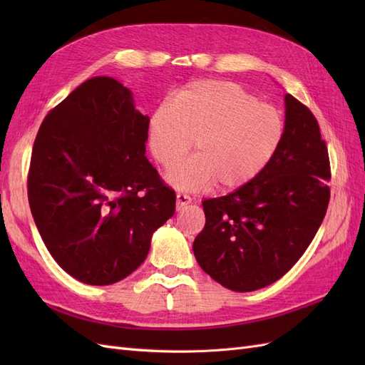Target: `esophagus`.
Listing matches in <instances>:
<instances>
[{"instance_id": "1", "label": "esophagus", "mask_w": 365, "mask_h": 365, "mask_svg": "<svg viewBox=\"0 0 365 365\" xmlns=\"http://www.w3.org/2000/svg\"><path fill=\"white\" fill-rule=\"evenodd\" d=\"M190 202H192L190 196H187L184 193L176 195V210H182L184 207H187Z\"/></svg>"}]
</instances>
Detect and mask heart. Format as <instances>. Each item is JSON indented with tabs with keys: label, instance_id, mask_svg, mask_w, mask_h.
I'll use <instances>...</instances> for the list:
<instances>
[{
	"label": "heart",
	"instance_id": "1",
	"mask_svg": "<svg viewBox=\"0 0 365 365\" xmlns=\"http://www.w3.org/2000/svg\"><path fill=\"white\" fill-rule=\"evenodd\" d=\"M283 135L277 109L257 102L230 81H196L161 102L149 118L148 141L160 164H173L193 146L196 155L176 163L169 181L181 190L213 185L231 192L267 168Z\"/></svg>",
	"mask_w": 365,
	"mask_h": 365
}]
</instances>
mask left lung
Listing matches in <instances>:
<instances>
[{"label":"left lung","instance_id":"left-lung-1","mask_svg":"<svg viewBox=\"0 0 365 365\" xmlns=\"http://www.w3.org/2000/svg\"><path fill=\"white\" fill-rule=\"evenodd\" d=\"M329 180V153L318 121L286 94L282 141L267 168L233 193L202 202L205 227L193 242L200 267L236 292L282 279L323 222Z\"/></svg>","mask_w":365,"mask_h":365}]
</instances>
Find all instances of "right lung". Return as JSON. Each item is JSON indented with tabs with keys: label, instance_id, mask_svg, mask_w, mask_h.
<instances>
[{
	"label": "right lung",
	"instance_id": "right-lung-1",
	"mask_svg": "<svg viewBox=\"0 0 365 365\" xmlns=\"http://www.w3.org/2000/svg\"><path fill=\"white\" fill-rule=\"evenodd\" d=\"M149 117L108 76L88 79L43 118L27 192L59 267L86 284H113L145 262L175 192L145 157Z\"/></svg>",
	"mask_w": 365,
	"mask_h": 365
}]
</instances>
